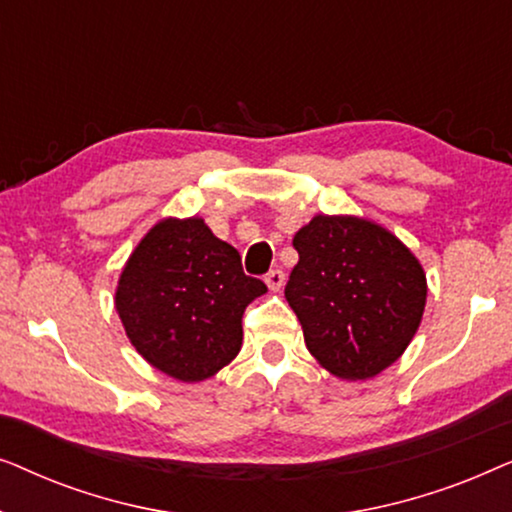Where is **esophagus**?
Segmentation results:
<instances>
[{
  "label": "esophagus",
  "mask_w": 512,
  "mask_h": 512,
  "mask_svg": "<svg viewBox=\"0 0 512 512\" xmlns=\"http://www.w3.org/2000/svg\"><path fill=\"white\" fill-rule=\"evenodd\" d=\"M284 272L282 270H270L268 275H265V284H268L270 291H282L284 286Z\"/></svg>",
  "instance_id": "esophagus-1"
}]
</instances>
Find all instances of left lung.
I'll list each match as a JSON object with an SVG mask.
<instances>
[{
  "instance_id": "8db88e82",
  "label": "left lung",
  "mask_w": 512,
  "mask_h": 512,
  "mask_svg": "<svg viewBox=\"0 0 512 512\" xmlns=\"http://www.w3.org/2000/svg\"><path fill=\"white\" fill-rule=\"evenodd\" d=\"M298 263L284 296L305 345L328 373L368 380L415 338L426 275L415 254L359 216L317 214L293 237Z\"/></svg>"
}]
</instances>
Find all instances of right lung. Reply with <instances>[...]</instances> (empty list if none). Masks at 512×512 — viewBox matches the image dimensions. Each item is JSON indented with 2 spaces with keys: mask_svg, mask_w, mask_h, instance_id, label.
<instances>
[{
  "mask_svg": "<svg viewBox=\"0 0 512 512\" xmlns=\"http://www.w3.org/2000/svg\"><path fill=\"white\" fill-rule=\"evenodd\" d=\"M268 291L247 277L235 247L198 216L163 219L132 251L116 312L139 354L160 373L202 382L235 359L242 314Z\"/></svg>",
  "mask_w": 512,
  "mask_h": 512,
  "instance_id": "right-lung-1",
  "label": "right lung"
}]
</instances>
